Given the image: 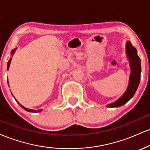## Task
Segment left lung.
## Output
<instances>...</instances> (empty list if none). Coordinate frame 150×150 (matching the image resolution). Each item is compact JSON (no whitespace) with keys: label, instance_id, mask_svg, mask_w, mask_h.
<instances>
[{"label":"left lung","instance_id":"left-lung-1","mask_svg":"<svg viewBox=\"0 0 150 150\" xmlns=\"http://www.w3.org/2000/svg\"><path fill=\"white\" fill-rule=\"evenodd\" d=\"M125 53L129 61L130 68V74L129 77L128 87L121 97L118 98L114 102L106 105L107 107L114 108L120 107L126 104L133 97L140 81L141 73V61L137 56V50L132 45L130 41H127L125 44Z\"/></svg>","mask_w":150,"mask_h":150}]
</instances>
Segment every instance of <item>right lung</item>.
Wrapping results in <instances>:
<instances>
[{"instance_id": "1", "label": "right lung", "mask_w": 150, "mask_h": 150, "mask_svg": "<svg viewBox=\"0 0 150 150\" xmlns=\"http://www.w3.org/2000/svg\"><path fill=\"white\" fill-rule=\"evenodd\" d=\"M16 49H14L13 50V51H11V55L12 56H13V54H14L15 53V51H16ZM11 60H12V58H10V59H9V61H8V65H7V70H8V69H9V67H10V63H11ZM19 104V103H18ZM20 104V106H21V107L22 108H24V109L25 110H26V111H28V112H32V113H38V112H40V111H42L43 109H39V110H32V109H29V108H25V107H24L23 106H22L21 104Z\"/></svg>"}]
</instances>
